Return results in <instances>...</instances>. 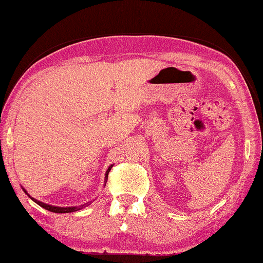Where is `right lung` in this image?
Listing matches in <instances>:
<instances>
[{"label": "right lung", "instance_id": "obj_1", "mask_svg": "<svg viewBox=\"0 0 263 263\" xmlns=\"http://www.w3.org/2000/svg\"><path fill=\"white\" fill-rule=\"evenodd\" d=\"M112 167H113V164H110L109 167H108V169L106 170V174H105V183H103V184H105V186H106L107 179H108V173H109V170L112 169ZM22 190H24L25 193L27 194L28 197L31 198L33 201L36 202V204H38L39 206H42L43 209H45V210H47V211H50V212H54V213H70V212H75V211L82 210L83 207H86V206H88V205H90V201H88V202H86V204H83V205H81V206H69V207H59V206H52V205L45 204V202H42V201L36 200V199L32 198L31 195H29V194L27 193V191H26L25 188H22Z\"/></svg>", "mask_w": 263, "mask_h": 263}]
</instances>
